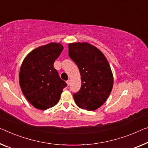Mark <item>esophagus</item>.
<instances>
[{"label": "esophagus", "mask_w": 148, "mask_h": 148, "mask_svg": "<svg viewBox=\"0 0 148 148\" xmlns=\"http://www.w3.org/2000/svg\"><path fill=\"white\" fill-rule=\"evenodd\" d=\"M66 83H67V85L68 86H69V85H70V83H71V82H70L69 80H67V81H66Z\"/></svg>", "instance_id": "34e87169"}]
</instances>
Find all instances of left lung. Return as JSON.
Returning a JSON list of instances; mask_svg holds the SVG:
<instances>
[{"mask_svg": "<svg viewBox=\"0 0 148 148\" xmlns=\"http://www.w3.org/2000/svg\"><path fill=\"white\" fill-rule=\"evenodd\" d=\"M69 55L79 69L81 87L73 95L80 108L95 110L105 103L112 91L114 78L103 52L87 42L70 43Z\"/></svg>", "mask_w": 148, "mask_h": 148, "instance_id": "left-lung-1", "label": "left lung"}]
</instances>
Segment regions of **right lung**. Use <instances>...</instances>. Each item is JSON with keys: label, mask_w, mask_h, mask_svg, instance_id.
Segmentation results:
<instances>
[{"label": "right lung", "mask_w": 148, "mask_h": 148, "mask_svg": "<svg viewBox=\"0 0 148 148\" xmlns=\"http://www.w3.org/2000/svg\"><path fill=\"white\" fill-rule=\"evenodd\" d=\"M63 46L51 42L33 49L24 59L19 73V83L24 97L39 110H47L60 101L67 84L53 67Z\"/></svg>", "instance_id": "right-lung-1"}]
</instances>
